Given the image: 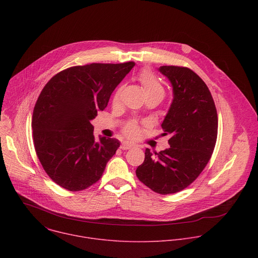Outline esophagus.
Returning a JSON list of instances; mask_svg holds the SVG:
<instances>
[{
  "mask_svg": "<svg viewBox=\"0 0 258 258\" xmlns=\"http://www.w3.org/2000/svg\"><path fill=\"white\" fill-rule=\"evenodd\" d=\"M133 147H134L133 144H131V143H128V142H123V143L120 145V149H122V150H127V149L133 148Z\"/></svg>",
  "mask_w": 258,
  "mask_h": 258,
  "instance_id": "obj_1",
  "label": "esophagus"
}]
</instances>
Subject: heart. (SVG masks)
Wrapping results in <instances>:
<instances>
[{"label":"heart","instance_id":"obj_1","mask_svg":"<svg viewBox=\"0 0 258 258\" xmlns=\"http://www.w3.org/2000/svg\"><path fill=\"white\" fill-rule=\"evenodd\" d=\"M139 81L142 85V88L146 94V96L148 95H156L161 98L164 97V88L162 84L154 77L151 72L144 70L140 73L139 76ZM119 98V91H117L114 95L113 101L117 102ZM123 134L128 137V138H135L139 135V126L137 123L132 122L128 123L124 128H123Z\"/></svg>","mask_w":258,"mask_h":258}]
</instances>
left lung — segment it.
I'll use <instances>...</instances> for the list:
<instances>
[{"instance_id": "left-lung-1", "label": "left lung", "mask_w": 258, "mask_h": 258, "mask_svg": "<svg viewBox=\"0 0 258 258\" xmlns=\"http://www.w3.org/2000/svg\"><path fill=\"white\" fill-rule=\"evenodd\" d=\"M172 86L173 99L161 124L169 135V148L145 151V160L136 174L145 186L161 194L187 188L208 163L217 138V113L206 84L187 67L160 66Z\"/></svg>"}]
</instances>
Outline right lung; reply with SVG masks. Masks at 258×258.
Instances as JSON below:
<instances>
[{"instance_id":"right-lung-1","label":"right lung","mask_w":258,"mask_h":258,"mask_svg":"<svg viewBox=\"0 0 258 258\" xmlns=\"http://www.w3.org/2000/svg\"><path fill=\"white\" fill-rule=\"evenodd\" d=\"M134 66L132 61L73 66L44 87L33 109V144L43 168L60 187L82 191L101 178L120 143L105 137L97 142L91 120Z\"/></svg>"}]
</instances>
